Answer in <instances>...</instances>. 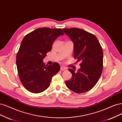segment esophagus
Wrapping results in <instances>:
<instances>
[{
	"label": "esophagus",
	"mask_w": 122,
	"mask_h": 122,
	"mask_svg": "<svg viewBox=\"0 0 122 122\" xmlns=\"http://www.w3.org/2000/svg\"><path fill=\"white\" fill-rule=\"evenodd\" d=\"M66 68L65 66H61V71H66Z\"/></svg>",
	"instance_id": "obj_1"
}]
</instances>
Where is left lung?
<instances>
[{"label":"left lung","instance_id":"8db88e82","mask_svg":"<svg viewBox=\"0 0 122 122\" xmlns=\"http://www.w3.org/2000/svg\"><path fill=\"white\" fill-rule=\"evenodd\" d=\"M74 43V57L81 61L77 73L69 69L72 78L66 81L69 89L77 93L91 90L101 76L103 69V50L96 37L79 28L62 29Z\"/></svg>","mask_w":122,"mask_h":122}]
</instances>
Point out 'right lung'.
<instances>
[{"label": "right lung", "mask_w": 122, "mask_h": 122, "mask_svg": "<svg viewBox=\"0 0 122 122\" xmlns=\"http://www.w3.org/2000/svg\"><path fill=\"white\" fill-rule=\"evenodd\" d=\"M61 29L40 28L25 36L16 54V64L21 83L32 93L47 89L52 77L60 70L57 62L45 65L43 60L51 50L57 38L64 35Z\"/></svg>", "instance_id": "right-lung-1"}]
</instances>
